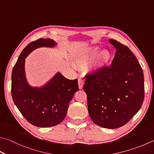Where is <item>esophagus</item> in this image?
<instances>
[{"instance_id": "34e87169", "label": "esophagus", "mask_w": 154, "mask_h": 154, "mask_svg": "<svg viewBox=\"0 0 154 154\" xmlns=\"http://www.w3.org/2000/svg\"><path fill=\"white\" fill-rule=\"evenodd\" d=\"M84 84H85V80H84L82 78H80L79 79H78V86H79L80 89L82 88Z\"/></svg>"}]
</instances>
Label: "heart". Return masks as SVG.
Instances as JSON below:
<instances>
[{
  "mask_svg": "<svg viewBox=\"0 0 154 154\" xmlns=\"http://www.w3.org/2000/svg\"><path fill=\"white\" fill-rule=\"evenodd\" d=\"M96 57L94 67L96 69L103 68L109 62L111 58V53L108 50H103L100 51L98 46H94L87 50L85 52L80 54L76 57V61L78 65L84 66Z\"/></svg>",
  "mask_w": 154,
  "mask_h": 154,
  "instance_id": "heart-1",
  "label": "heart"
}]
</instances>
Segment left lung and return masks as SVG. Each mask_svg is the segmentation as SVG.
I'll list each match as a JSON object with an SVG mask.
<instances>
[{
    "label": "left lung",
    "instance_id": "1",
    "mask_svg": "<svg viewBox=\"0 0 154 154\" xmlns=\"http://www.w3.org/2000/svg\"><path fill=\"white\" fill-rule=\"evenodd\" d=\"M116 53L111 65L86 76L90 117L106 129L123 126L137 113L144 100L143 70L132 51L114 39Z\"/></svg>",
    "mask_w": 154,
    "mask_h": 154
}]
</instances>
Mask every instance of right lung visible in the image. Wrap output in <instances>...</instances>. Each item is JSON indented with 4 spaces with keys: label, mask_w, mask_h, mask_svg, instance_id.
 Segmentation results:
<instances>
[{
    "label": "right lung",
    "mask_w": 154,
    "mask_h": 154,
    "mask_svg": "<svg viewBox=\"0 0 154 154\" xmlns=\"http://www.w3.org/2000/svg\"><path fill=\"white\" fill-rule=\"evenodd\" d=\"M50 39H39L30 43L20 54L11 76V94L17 108L26 120L35 126L49 127L60 124L65 118L69 103L79 91L77 78L68 80L60 72L42 87H32L25 77V58L41 47L53 48Z\"/></svg>",
    "instance_id": "1"
}]
</instances>
